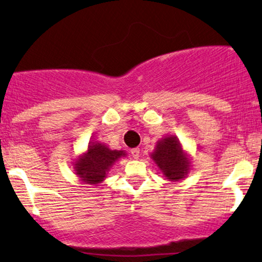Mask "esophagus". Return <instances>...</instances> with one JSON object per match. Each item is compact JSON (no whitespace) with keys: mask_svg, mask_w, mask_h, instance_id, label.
Wrapping results in <instances>:
<instances>
[{"mask_svg":"<svg viewBox=\"0 0 262 262\" xmlns=\"http://www.w3.org/2000/svg\"><path fill=\"white\" fill-rule=\"evenodd\" d=\"M130 154L133 156L134 159H139L140 156V149L139 148H133L130 150Z\"/></svg>","mask_w":262,"mask_h":262,"instance_id":"1","label":"esophagus"}]
</instances>
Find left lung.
Wrapping results in <instances>:
<instances>
[{"label":"left lung","mask_w":262,"mask_h":262,"mask_svg":"<svg viewBox=\"0 0 262 262\" xmlns=\"http://www.w3.org/2000/svg\"><path fill=\"white\" fill-rule=\"evenodd\" d=\"M151 158L170 181H179L187 175L188 159L183 154L176 137H166L159 141Z\"/></svg>","instance_id":"left-lung-1"}]
</instances>
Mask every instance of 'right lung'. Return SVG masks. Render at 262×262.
I'll use <instances>...</instances> for the list:
<instances>
[{
  "instance_id": "obj_1",
  "label": "right lung",
  "mask_w": 262,
  "mask_h": 262,
  "mask_svg": "<svg viewBox=\"0 0 262 262\" xmlns=\"http://www.w3.org/2000/svg\"><path fill=\"white\" fill-rule=\"evenodd\" d=\"M125 154L121 150H111L101 143H91L89 150L75 164V171L81 181L87 185H97L106 177L110 167Z\"/></svg>"
}]
</instances>
